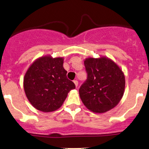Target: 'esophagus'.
<instances>
[{
	"mask_svg": "<svg viewBox=\"0 0 149 149\" xmlns=\"http://www.w3.org/2000/svg\"><path fill=\"white\" fill-rule=\"evenodd\" d=\"M73 83H74L75 86H76V87H77L78 85H79V82H78L77 80H74V81H73Z\"/></svg>",
	"mask_w": 149,
	"mask_h": 149,
	"instance_id": "34e87169",
	"label": "esophagus"
}]
</instances>
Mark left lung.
Wrapping results in <instances>:
<instances>
[{"mask_svg":"<svg viewBox=\"0 0 149 149\" xmlns=\"http://www.w3.org/2000/svg\"><path fill=\"white\" fill-rule=\"evenodd\" d=\"M87 79L79 88V95L87 109L104 113L115 107L123 97L125 80L123 72L106 57L84 61Z\"/></svg>","mask_w":149,"mask_h":149,"instance_id":"1","label":"left lung"}]
</instances>
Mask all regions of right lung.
Masks as SVG:
<instances>
[{
    "instance_id": "obj_1",
    "label": "right lung",
    "mask_w": 149,
    "mask_h": 149,
    "mask_svg": "<svg viewBox=\"0 0 149 149\" xmlns=\"http://www.w3.org/2000/svg\"><path fill=\"white\" fill-rule=\"evenodd\" d=\"M63 68V58L49 55L36 60L24 78V88L29 102L45 112L61 107L74 83L68 79Z\"/></svg>"
}]
</instances>
